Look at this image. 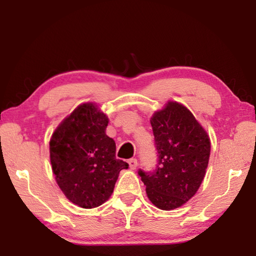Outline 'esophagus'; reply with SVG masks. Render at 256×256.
<instances>
[{"instance_id": "obj_1", "label": "esophagus", "mask_w": 256, "mask_h": 256, "mask_svg": "<svg viewBox=\"0 0 256 256\" xmlns=\"http://www.w3.org/2000/svg\"><path fill=\"white\" fill-rule=\"evenodd\" d=\"M128 164H130V168H131V170H136V168L138 167V160L136 158L130 159Z\"/></svg>"}]
</instances>
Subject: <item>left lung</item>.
I'll return each mask as SVG.
<instances>
[{"label":"left lung","instance_id":"obj_1","mask_svg":"<svg viewBox=\"0 0 256 256\" xmlns=\"http://www.w3.org/2000/svg\"><path fill=\"white\" fill-rule=\"evenodd\" d=\"M157 150L152 172L138 170L146 196L162 210L188 201L200 188L210 157V138L192 112L170 102L150 120Z\"/></svg>","mask_w":256,"mask_h":256}]
</instances>
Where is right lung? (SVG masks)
Masks as SVG:
<instances>
[{"label":"right lung","mask_w":256,"mask_h":256,"mask_svg":"<svg viewBox=\"0 0 256 256\" xmlns=\"http://www.w3.org/2000/svg\"><path fill=\"white\" fill-rule=\"evenodd\" d=\"M107 116L94 104H82L55 130L50 164L60 188L84 209L102 206L112 196L118 174L128 164L116 159V144L106 136Z\"/></svg>","instance_id":"add662e5"}]
</instances>
